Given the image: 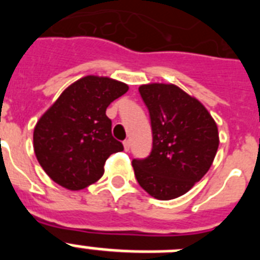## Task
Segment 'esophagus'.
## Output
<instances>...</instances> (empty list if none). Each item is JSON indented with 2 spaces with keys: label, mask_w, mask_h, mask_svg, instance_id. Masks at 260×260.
Here are the masks:
<instances>
[{
  "label": "esophagus",
  "mask_w": 260,
  "mask_h": 260,
  "mask_svg": "<svg viewBox=\"0 0 260 260\" xmlns=\"http://www.w3.org/2000/svg\"><path fill=\"white\" fill-rule=\"evenodd\" d=\"M123 148H125V151L130 150V141H123Z\"/></svg>",
  "instance_id": "1"
}]
</instances>
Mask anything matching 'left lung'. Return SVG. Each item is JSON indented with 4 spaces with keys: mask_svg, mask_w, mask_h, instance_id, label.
<instances>
[{
    "mask_svg": "<svg viewBox=\"0 0 260 260\" xmlns=\"http://www.w3.org/2000/svg\"><path fill=\"white\" fill-rule=\"evenodd\" d=\"M150 110L152 151L133 160L138 183L158 201L186 194L208 172L219 148L215 119L194 96L172 83L139 87Z\"/></svg>",
    "mask_w": 260,
    "mask_h": 260,
    "instance_id": "8db88e82",
    "label": "left lung"
}]
</instances>
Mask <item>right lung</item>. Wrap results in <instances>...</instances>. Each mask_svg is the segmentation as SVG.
<instances>
[{"instance_id": "add662e5", "label": "right lung", "mask_w": 260, "mask_h": 260, "mask_svg": "<svg viewBox=\"0 0 260 260\" xmlns=\"http://www.w3.org/2000/svg\"><path fill=\"white\" fill-rule=\"evenodd\" d=\"M127 89L119 80L87 75L70 84L40 117L34 151L54 182L75 191L102 178L107 158L123 150L112 137V121L105 112Z\"/></svg>"}]
</instances>
